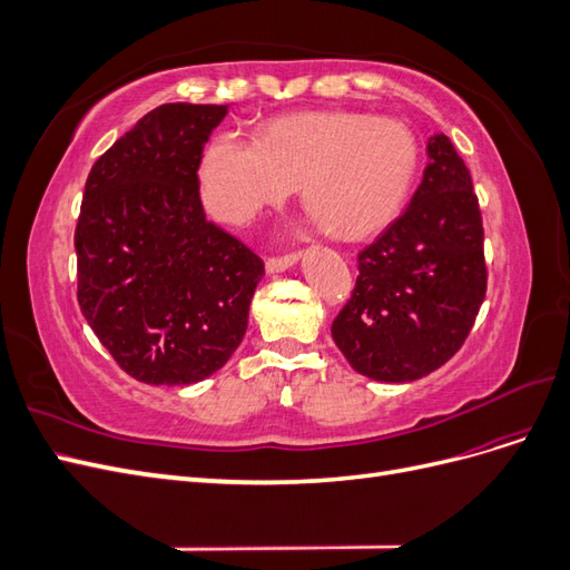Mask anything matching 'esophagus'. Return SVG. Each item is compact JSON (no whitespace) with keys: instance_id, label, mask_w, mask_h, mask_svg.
Wrapping results in <instances>:
<instances>
[{"instance_id":"esophagus-1","label":"esophagus","mask_w":570,"mask_h":570,"mask_svg":"<svg viewBox=\"0 0 570 570\" xmlns=\"http://www.w3.org/2000/svg\"><path fill=\"white\" fill-rule=\"evenodd\" d=\"M297 254L292 252V254H283V256H271L268 262H266V273H283V271H287V268H292L297 264Z\"/></svg>"}]
</instances>
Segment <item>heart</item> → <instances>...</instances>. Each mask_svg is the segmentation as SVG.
I'll list each match as a JSON object with an SVG mask.
<instances>
[{
  "mask_svg": "<svg viewBox=\"0 0 570 570\" xmlns=\"http://www.w3.org/2000/svg\"><path fill=\"white\" fill-rule=\"evenodd\" d=\"M421 147L400 120L312 111L273 120L256 145L218 132L199 164L202 199L216 218L243 226L302 185L323 228L347 239L381 233L416 183Z\"/></svg>",
  "mask_w": 570,
  "mask_h": 570,
  "instance_id": "heart-1",
  "label": "heart"
}]
</instances>
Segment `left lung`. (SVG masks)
Here are the masks:
<instances>
[{
	"label": "left lung",
	"instance_id": "obj_1",
	"mask_svg": "<svg viewBox=\"0 0 570 570\" xmlns=\"http://www.w3.org/2000/svg\"><path fill=\"white\" fill-rule=\"evenodd\" d=\"M428 159L406 212L358 252L354 292L331 327L350 366L373 381L411 383L446 364L488 292L469 168L442 132Z\"/></svg>",
	"mask_w": 570,
	"mask_h": 570
}]
</instances>
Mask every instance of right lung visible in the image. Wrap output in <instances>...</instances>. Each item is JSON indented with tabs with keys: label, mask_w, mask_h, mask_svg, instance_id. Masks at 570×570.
I'll list each match as a JSON object with an SVG mask.
<instances>
[{
	"label": "right lung",
	"mask_w": 570,
	"mask_h": 570,
	"mask_svg": "<svg viewBox=\"0 0 570 570\" xmlns=\"http://www.w3.org/2000/svg\"><path fill=\"white\" fill-rule=\"evenodd\" d=\"M226 105H161L101 154L76 226L78 304L116 364L193 385L245 337L264 262L206 220L199 164Z\"/></svg>",
	"instance_id": "right-lung-1"
}]
</instances>
